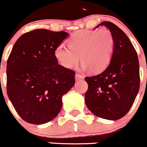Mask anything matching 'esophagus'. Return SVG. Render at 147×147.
<instances>
[{
    "instance_id": "obj_1",
    "label": "esophagus",
    "mask_w": 147,
    "mask_h": 147,
    "mask_svg": "<svg viewBox=\"0 0 147 147\" xmlns=\"http://www.w3.org/2000/svg\"><path fill=\"white\" fill-rule=\"evenodd\" d=\"M75 78H76V80H83L84 78V76H82V75H80V74L77 73L76 75H75Z\"/></svg>"
}]
</instances>
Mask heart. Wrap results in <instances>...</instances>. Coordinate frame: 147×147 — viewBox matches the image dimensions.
Listing matches in <instances>:
<instances>
[{
  "mask_svg": "<svg viewBox=\"0 0 147 147\" xmlns=\"http://www.w3.org/2000/svg\"><path fill=\"white\" fill-rule=\"evenodd\" d=\"M114 44L113 35L109 29L81 30L69 38V46L64 44L57 46L54 55L65 68H73L81 59L83 69L98 73L110 63Z\"/></svg>",
  "mask_w": 147,
  "mask_h": 147,
  "instance_id": "obj_1",
  "label": "heart"
}]
</instances>
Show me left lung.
<instances>
[{"instance_id": "obj_1", "label": "left lung", "mask_w": 147, "mask_h": 147, "mask_svg": "<svg viewBox=\"0 0 147 147\" xmlns=\"http://www.w3.org/2000/svg\"><path fill=\"white\" fill-rule=\"evenodd\" d=\"M114 37V50L110 64L99 75L85 78L88 89L85 103L96 116L116 120L126 115L140 89V65L130 40L118 26L103 22ZM95 27V28H96Z\"/></svg>"}]
</instances>
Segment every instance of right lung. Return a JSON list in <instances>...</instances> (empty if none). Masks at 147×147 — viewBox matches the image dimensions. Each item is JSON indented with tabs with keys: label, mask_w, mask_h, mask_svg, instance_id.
<instances>
[{
	"label": "right lung",
	"mask_w": 147,
	"mask_h": 147,
	"mask_svg": "<svg viewBox=\"0 0 147 147\" xmlns=\"http://www.w3.org/2000/svg\"><path fill=\"white\" fill-rule=\"evenodd\" d=\"M65 32L35 29L17 40L7 62V93L24 121L42 125L61 110L62 96L74 86L75 72L58 65L54 51Z\"/></svg>",
	"instance_id": "obj_1"
}]
</instances>
